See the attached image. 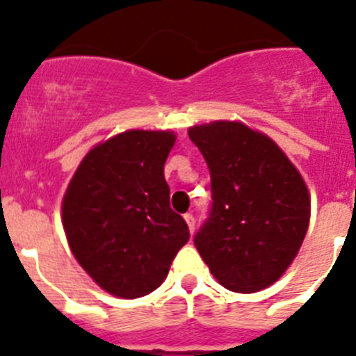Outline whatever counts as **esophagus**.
<instances>
[{"label":"esophagus","mask_w":356,"mask_h":356,"mask_svg":"<svg viewBox=\"0 0 356 356\" xmlns=\"http://www.w3.org/2000/svg\"><path fill=\"white\" fill-rule=\"evenodd\" d=\"M184 218H185V222H187V225H189V231L191 233H195V214L193 213H187V214H184Z\"/></svg>","instance_id":"1"}]
</instances>
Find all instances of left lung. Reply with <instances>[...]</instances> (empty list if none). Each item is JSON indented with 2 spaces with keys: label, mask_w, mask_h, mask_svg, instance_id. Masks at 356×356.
I'll use <instances>...</instances> for the list:
<instances>
[{
  "label": "left lung",
  "mask_w": 356,
  "mask_h": 356,
  "mask_svg": "<svg viewBox=\"0 0 356 356\" xmlns=\"http://www.w3.org/2000/svg\"><path fill=\"white\" fill-rule=\"evenodd\" d=\"M211 172L213 205L195 236L213 277L234 293L266 289L304 242L311 198L280 147L240 122L189 129Z\"/></svg>",
  "instance_id": "obj_1"
}]
</instances>
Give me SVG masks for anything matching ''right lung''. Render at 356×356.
Listing matches in <instances>:
<instances>
[{
    "label": "right lung",
    "mask_w": 356,
    "mask_h": 356,
    "mask_svg": "<svg viewBox=\"0 0 356 356\" xmlns=\"http://www.w3.org/2000/svg\"><path fill=\"white\" fill-rule=\"evenodd\" d=\"M171 131H125L90 149L61 205L69 248L102 289L138 298L165 280L189 227L169 205Z\"/></svg>",
    "instance_id": "right-lung-1"
}]
</instances>
